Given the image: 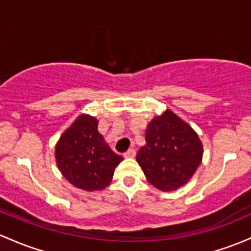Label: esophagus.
<instances>
[{
  "label": "esophagus",
  "instance_id": "obj_1",
  "mask_svg": "<svg viewBox=\"0 0 251 251\" xmlns=\"http://www.w3.org/2000/svg\"><path fill=\"white\" fill-rule=\"evenodd\" d=\"M124 156H125L126 158H133V157L136 156V150H134V149H130V150L126 151V152L124 153Z\"/></svg>",
  "mask_w": 251,
  "mask_h": 251
}]
</instances>
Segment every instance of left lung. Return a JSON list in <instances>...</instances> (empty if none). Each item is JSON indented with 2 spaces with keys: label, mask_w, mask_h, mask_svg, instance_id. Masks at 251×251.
<instances>
[{
  "label": "left lung",
  "mask_w": 251,
  "mask_h": 251,
  "mask_svg": "<svg viewBox=\"0 0 251 251\" xmlns=\"http://www.w3.org/2000/svg\"><path fill=\"white\" fill-rule=\"evenodd\" d=\"M145 140L137 162L149 182L161 191H175L186 184L201 163L199 136L170 109L148 124Z\"/></svg>",
  "instance_id": "8db88e82"
}]
</instances>
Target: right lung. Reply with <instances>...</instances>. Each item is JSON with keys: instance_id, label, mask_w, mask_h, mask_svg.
<instances>
[{"instance_id": "right-lung-1", "label": "right lung", "mask_w": 251, "mask_h": 251, "mask_svg": "<svg viewBox=\"0 0 251 251\" xmlns=\"http://www.w3.org/2000/svg\"><path fill=\"white\" fill-rule=\"evenodd\" d=\"M54 156L63 176L87 192L106 188L123 161L99 133L96 118L88 114L79 115L60 136Z\"/></svg>"}]
</instances>
